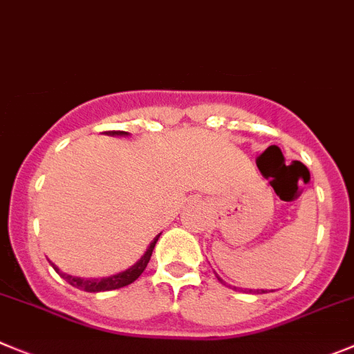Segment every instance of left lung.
Here are the masks:
<instances>
[{
	"mask_svg": "<svg viewBox=\"0 0 354 354\" xmlns=\"http://www.w3.org/2000/svg\"><path fill=\"white\" fill-rule=\"evenodd\" d=\"M214 274H216V272H214ZM216 277H218V281H220V283H223V285H225V281H223L222 277L218 276V274H216ZM250 292H253V290H250ZM257 293H267V290H257Z\"/></svg>",
	"mask_w": 354,
	"mask_h": 354,
	"instance_id": "left-lung-1",
	"label": "left lung"
}]
</instances>
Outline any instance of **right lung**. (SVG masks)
I'll return each mask as SVG.
<instances>
[{
  "label": "right lung",
  "instance_id": "right-lung-1",
  "mask_svg": "<svg viewBox=\"0 0 354 354\" xmlns=\"http://www.w3.org/2000/svg\"><path fill=\"white\" fill-rule=\"evenodd\" d=\"M104 134H108V136H129V132L125 131H108L104 132ZM158 237H160V234L158 236H155V239L151 241L150 246L147 248V252L143 253V257H141L140 260H138L134 266H131L129 269L122 270V272H117L113 274V276H106V277H80V276H71V274H66L62 272L59 267H55L54 263H52V267L55 269V272L59 274L61 277H64L66 281L69 283L71 286H75V288H80L84 290V292H91V293H95V292H110V290H118V288H124V286L131 285V283H134L138 279V277L143 274V270L147 269L148 262H150V257H151V252H153L155 244H157Z\"/></svg>",
  "mask_w": 354,
  "mask_h": 354
}]
</instances>
